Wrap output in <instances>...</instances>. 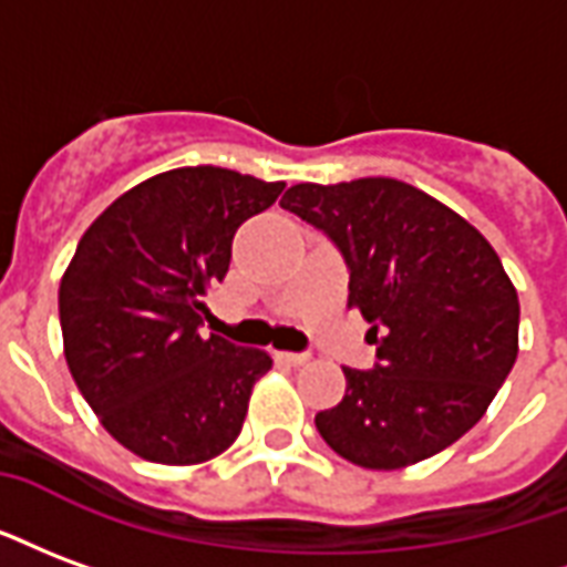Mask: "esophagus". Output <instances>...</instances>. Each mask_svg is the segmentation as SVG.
<instances>
[{"label":"esophagus","instance_id":"1","mask_svg":"<svg viewBox=\"0 0 567 567\" xmlns=\"http://www.w3.org/2000/svg\"><path fill=\"white\" fill-rule=\"evenodd\" d=\"M276 360L288 363V367H303L309 354H303V351H276Z\"/></svg>","mask_w":567,"mask_h":567}]
</instances>
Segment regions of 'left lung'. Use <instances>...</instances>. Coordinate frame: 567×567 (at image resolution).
<instances>
[{"instance_id":"8db88e82","label":"left lung","mask_w":567,"mask_h":567,"mask_svg":"<svg viewBox=\"0 0 567 567\" xmlns=\"http://www.w3.org/2000/svg\"><path fill=\"white\" fill-rule=\"evenodd\" d=\"M327 234L375 367H346V396L316 414L339 456L402 468L463 439L517 360L519 300L496 249L463 216L390 177L297 183L279 200Z\"/></svg>"}]
</instances>
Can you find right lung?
Returning <instances> with one entry per match:
<instances>
[{
    "label": "right lung",
    "mask_w": 567,
    "mask_h": 567,
    "mask_svg": "<svg viewBox=\"0 0 567 567\" xmlns=\"http://www.w3.org/2000/svg\"><path fill=\"white\" fill-rule=\"evenodd\" d=\"M228 167H177L125 192L78 243L60 285L74 384L116 442L150 463L195 465L240 435L261 348L200 333L243 221L282 195Z\"/></svg>",
    "instance_id": "add662e5"
}]
</instances>
